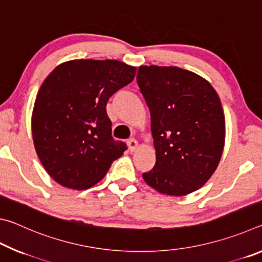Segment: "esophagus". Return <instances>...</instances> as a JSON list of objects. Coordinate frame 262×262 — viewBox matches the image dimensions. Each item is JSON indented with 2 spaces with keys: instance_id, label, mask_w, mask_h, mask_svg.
I'll return each instance as SVG.
<instances>
[{
  "instance_id": "esophagus-1",
  "label": "esophagus",
  "mask_w": 262,
  "mask_h": 262,
  "mask_svg": "<svg viewBox=\"0 0 262 262\" xmlns=\"http://www.w3.org/2000/svg\"><path fill=\"white\" fill-rule=\"evenodd\" d=\"M127 144H128V148H129V150L130 151L133 152V151H135V150L137 149V142H136V140H134V139H129L127 141Z\"/></svg>"
}]
</instances>
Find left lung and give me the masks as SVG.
I'll return each instance as SVG.
<instances>
[{
    "mask_svg": "<svg viewBox=\"0 0 262 262\" xmlns=\"http://www.w3.org/2000/svg\"><path fill=\"white\" fill-rule=\"evenodd\" d=\"M137 84L150 111L156 164L143 179L158 193L184 196L219 166L225 118L211 84L178 67L141 66Z\"/></svg>",
    "mask_w": 262,
    "mask_h": 262,
    "instance_id": "obj_1",
    "label": "left lung"
}]
</instances>
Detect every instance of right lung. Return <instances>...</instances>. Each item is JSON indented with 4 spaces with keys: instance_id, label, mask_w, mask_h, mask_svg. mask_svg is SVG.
<instances>
[{
    "instance_id": "add662e5",
    "label": "right lung",
    "mask_w": 262,
    "mask_h": 262,
    "mask_svg": "<svg viewBox=\"0 0 262 262\" xmlns=\"http://www.w3.org/2000/svg\"><path fill=\"white\" fill-rule=\"evenodd\" d=\"M136 67L118 60H70L48 75L35 97L31 128L47 173L70 189L104 178L126 150L111 136L106 103L135 77Z\"/></svg>"
}]
</instances>
